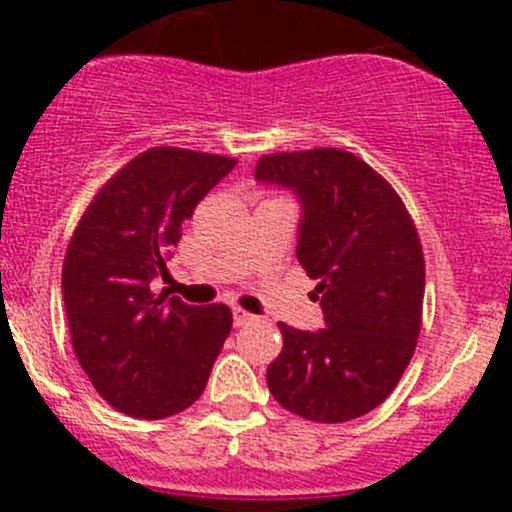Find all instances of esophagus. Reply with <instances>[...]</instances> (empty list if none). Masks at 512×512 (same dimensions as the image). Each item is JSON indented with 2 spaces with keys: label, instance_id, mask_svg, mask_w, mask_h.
<instances>
[{
  "label": "esophagus",
  "instance_id": "1",
  "mask_svg": "<svg viewBox=\"0 0 512 512\" xmlns=\"http://www.w3.org/2000/svg\"><path fill=\"white\" fill-rule=\"evenodd\" d=\"M252 314L245 312L242 307H232V322H235V327H242V324H250L252 322Z\"/></svg>",
  "mask_w": 512,
  "mask_h": 512
}]
</instances>
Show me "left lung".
<instances>
[{
	"mask_svg": "<svg viewBox=\"0 0 512 512\" xmlns=\"http://www.w3.org/2000/svg\"><path fill=\"white\" fill-rule=\"evenodd\" d=\"M255 178L302 200L297 260L327 327L280 322L270 394L292 414L342 423L369 414L404 376L421 332L426 262L404 200L369 163L342 148L270 153Z\"/></svg>",
	"mask_w": 512,
	"mask_h": 512,
	"instance_id": "left-lung-1",
	"label": "left lung"
}]
</instances>
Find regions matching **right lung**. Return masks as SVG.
<instances>
[{
	"mask_svg": "<svg viewBox=\"0 0 512 512\" xmlns=\"http://www.w3.org/2000/svg\"><path fill=\"white\" fill-rule=\"evenodd\" d=\"M237 160L188 148L138 153L98 188L61 267L71 347L103 401L168 418L203 394L232 327L225 304L193 307L156 292L183 223Z\"/></svg>",
	"mask_w": 512,
	"mask_h": 512,
	"instance_id": "right-lung-1",
	"label": "right lung"
}]
</instances>
